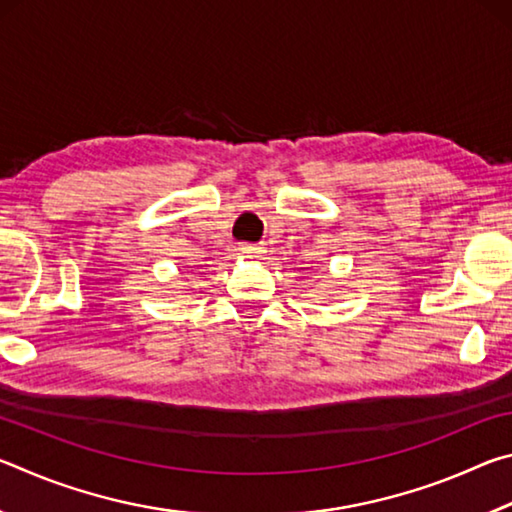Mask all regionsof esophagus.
Segmentation results:
<instances>
[{"label": "esophagus", "instance_id": "esophagus-1", "mask_svg": "<svg viewBox=\"0 0 512 512\" xmlns=\"http://www.w3.org/2000/svg\"><path fill=\"white\" fill-rule=\"evenodd\" d=\"M241 253H244V257L248 259H257L259 255H262V248L255 246V244H241Z\"/></svg>", "mask_w": 512, "mask_h": 512}]
</instances>
